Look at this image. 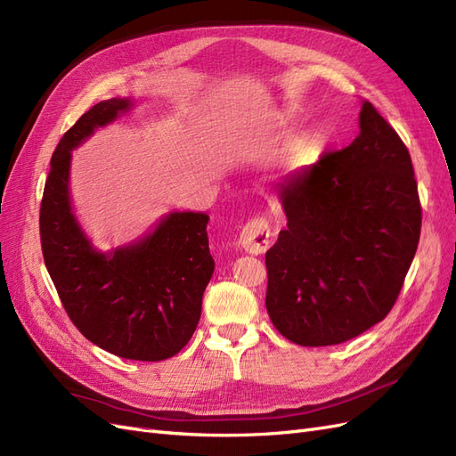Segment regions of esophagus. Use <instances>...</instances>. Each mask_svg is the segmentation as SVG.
<instances>
[{
	"instance_id": "obj_1",
	"label": "esophagus",
	"mask_w": 456,
	"mask_h": 456,
	"mask_svg": "<svg viewBox=\"0 0 456 456\" xmlns=\"http://www.w3.org/2000/svg\"><path fill=\"white\" fill-rule=\"evenodd\" d=\"M272 241V228L266 216H255L247 223L240 233V245L247 253L262 255Z\"/></svg>"
}]
</instances>
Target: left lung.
I'll list each match as a JSON object with an SVG mask.
<instances>
[{"label": "left lung", "mask_w": 456, "mask_h": 456, "mask_svg": "<svg viewBox=\"0 0 456 456\" xmlns=\"http://www.w3.org/2000/svg\"><path fill=\"white\" fill-rule=\"evenodd\" d=\"M360 129L350 146L280 184L287 228L266 253V310L300 346H333L382 322L419 247L407 146L369 101Z\"/></svg>", "instance_id": "left-lung-1"}]
</instances>
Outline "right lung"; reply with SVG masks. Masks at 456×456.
<instances>
[{
	"label": "right lung",
	"instance_id": "right-lung-1",
	"mask_svg": "<svg viewBox=\"0 0 456 456\" xmlns=\"http://www.w3.org/2000/svg\"><path fill=\"white\" fill-rule=\"evenodd\" d=\"M133 108L131 99L94 104L64 133L51 158L39 209L41 251L62 306L79 333L126 360L161 362L194 335L215 260L205 213H171L146 238L112 253L93 249L68 191L70 151Z\"/></svg>",
	"mask_w": 456,
	"mask_h": 456
}]
</instances>
